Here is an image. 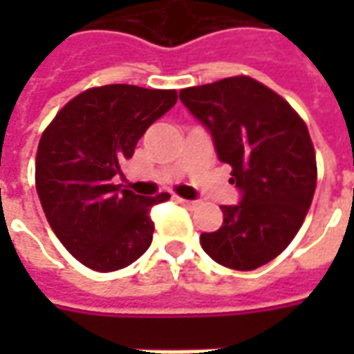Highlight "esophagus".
Returning <instances> with one entry per match:
<instances>
[{
    "mask_svg": "<svg viewBox=\"0 0 354 354\" xmlns=\"http://www.w3.org/2000/svg\"><path fill=\"white\" fill-rule=\"evenodd\" d=\"M178 203H180V205H184L185 208H195L197 205H199L197 201H187V199H178Z\"/></svg>",
    "mask_w": 354,
    "mask_h": 354,
    "instance_id": "34e87169",
    "label": "esophagus"
}]
</instances>
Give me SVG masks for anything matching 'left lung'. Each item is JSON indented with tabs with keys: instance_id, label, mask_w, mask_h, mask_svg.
Wrapping results in <instances>:
<instances>
[{
	"instance_id": "8db88e82",
	"label": "left lung",
	"mask_w": 354,
	"mask_h": 354,
	"mask_svg": "<svg viewBox=\"0 0 354 354\" xmlns=\"http://www.w3.org/2000/svg\"><path fill=\"white\" fill-rule=\"evenodd\" d=\"M180 100L207 127L241 192L239 205L222 207V227L201 235L203 250L237 271L266 266L292 243L311 207L317 159L307 124L246 75L182 88Z\"/></svg>"
}]
</instances>
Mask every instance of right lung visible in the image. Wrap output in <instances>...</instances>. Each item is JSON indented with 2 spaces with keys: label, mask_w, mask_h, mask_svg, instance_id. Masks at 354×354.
Here are the masks:
<instances>
[{
  "label": "right lung",
  "mask_w": 354,
  "mask_h": 354,
  "mask_svg": "<svg viewBox=\"0 0 354 354\" xmlns=\"http://www.w3.org/2000/svg\"><path fill=\"white\" fill-rule=\"evenodd\" d=\"M178 100L174 88L104 85L77 94L45 129L35 155V189L47 222L75 260L100 273L146 252L151 207L169 193L136 195L115 184L147 127Z\"/></svg>",
  "instance_id": "1"
}]
</instances>
